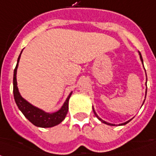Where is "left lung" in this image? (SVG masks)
<instances>
[{
    "label": "left lung",
    "mask_w": 156,
    "mask_h": 156,
    "mask_svg": "<svg viewBox=\"0 0 156 156\" xmlns=\"http://www.w3.org/2000/svg\"><path fill=\"white\" fill-rule=\"evenodd\" d=\"M140 60H141V61H142V62H143V59H142L141 54H140ZM94 113H95V115H96V116L98 117V115H97L95 114V111H94ZM98 119H99V120H101V122H103V123H105V124H107V125H109V126H115V125H112V124H110V123H107V122H105V121H104V120H102L101 119H100V118H99V117H98ZM129 121H126V122H125V123H123V124H120V126H123V125H126V124L128 123V122H129Z\"/></svg>",
    "instance_id": "left-lung-1"
}]
</instances>
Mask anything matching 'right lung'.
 I'll list each match as a JSON object with an SVG mask.
<instances>
[{"label":"right lung","mask_w":156,"mask_h":156,"mask_svg":"<svg viewBox=\"0 0 156 156\" xmlns=\"http://www.w3.org/2000/svg\"><path fill=\"white\" fill-rule=\"evenodd\" d=\"M20 54L18 57L17 64L15 68L14 76H13V94H14L15 101L17 105L19 110L23 113L24 115L27 117L33 125L38 126V127H42V128H48V127L56 126L58 124L61 123L66 116L67 112H68L69 99L71 95V93L67 97L66 101L63 105V106L61 107V110H59L58 111L52 113V114L45 113L38 108L33 106L32 105H30L29 102H27L20 95L17 88V82H16V70H17L18 62L20 60Z\"/></svg>","instance_id":"right-lung-1"}]
</instances>
